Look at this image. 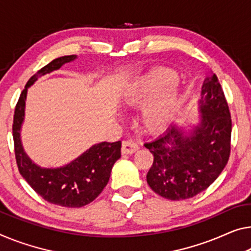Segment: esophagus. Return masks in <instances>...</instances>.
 I'll list each match as a JSON object with an SVG mask.
<instances>
[{
    "label": "esophagus",
    "mask_w": 251,
    "mask_h": 251,
    "mask_svg": "<svg viewBox=\"0 0 251 251\" xmlns=\"http://www.w3.org/2000/svg\"><path fill=\"white\" fill-rule=\"evenodd\" d=\"M137 150H138V145L133 140L123 142V147H122L123 154H132V153L136 152Z\"/></svg>",
    "instance_id": "1"
}]
</instances>
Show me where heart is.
Here are the masks:
<instances>
[{
	"label": "heart",
	"instance_id": "obj_1",
	"mask_svg": "<svg viewBox=\"0 0 251 251\" xmlns=\"http://www.w3.org/2000/svg\"><path fill=\"white\" fill-rule=\"evenodd\" d=\"M175 78L169 70L152 71L127 84L119 93V101L126 108H140L149 101L142 109V125L148 132H161L173 123L178 113L180 92L175 87L158 92Z\"/></svg>",
	"mask_w": 251,
	"mask_h": 251
}]
</instances>
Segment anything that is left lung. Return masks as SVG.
I'll return each mask as SVG.
<instances>
[{
    "label": "left lung",
    "instance_id": "obj_1",
    "mask_svg": "<svg viewBox=\"0 0 251 251\" xmlns=\"http://www.w3.org/2000/svg\"><path fill=\"white\" fill-rule=\"evenodd\" d=\"M197 110L201 116L195 125L174 124L144 144L154 156L148 184L167 200L196 196L215 181L229 160L232 123L215 74L204 80Z\"/></svg>",
    "mask_w": 251,
    "mask_h": 251
}]
</instances>
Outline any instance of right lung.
Here are the masks:
<instances>
[{"label":"right lung","instance_id":"obj_1","mask_svg":"<svg viewBox=\"0 0 251 251\" xmlns=\"http://www.w3.org/2000/svg\"><path fill=\"white\" fill-rule=\"evenodd\" d=\"M76 55L62 56L51 61L29 78L16 106L13 118L14 153L19 173L31 188L51 204L64 207H82L99 196L109 181L115 162L121 158L122 142H101L92 145L72 161L57 168L36 164L25 153L21 141L28 89L38 77L54 72L75 61Z\"/></svg>","mask_w":251,"mask_h":251}]
</instances>
